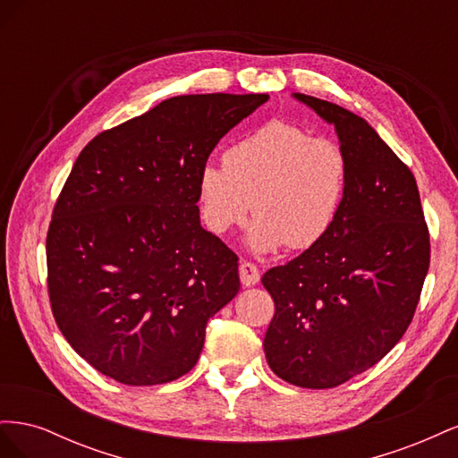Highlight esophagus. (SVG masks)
<instances>
[{
  "label": "esophagus",
  "instance_id": "obj_1",
  "mask_svg": "<svg viewBox=\"0 0 458 458\" xmlns=\"http://www.w3.org/2000/svg\"><path fill=\"white\" fill-rule=\"evenodd\" d=\"M239 275H241V283L244 286H254L259 281V271L250 261H242L239 266Z\"/></svg>",
  "mask_w": 458,
  "mask_h": 458
}]
</instances>
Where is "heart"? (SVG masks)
I'll return each instance as SVG.
<instances>
[{
  "label": "heart",
  "mask_w": 458,
  "mask_h": 458,
  "mask_svg": "<svg viewBox=\"0 0 458 458\" xmlns=\"http://www.w3.org/2000/svg\"><path fill=\"white\" fill-rule=\"evenodd\" d=\"M208 160L197 175L200 219L224 234L258 214L248 229L254 252L288 244L303 250L323 241L342 214L350 158L330 137H315L286 120H269Z\"/></svg>",
  "instance_id": "1"
}]
</instances>
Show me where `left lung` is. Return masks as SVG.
I'll list each match as a JSON object with an SVG mask.
<instances>
[{"instance_id": "left-lung-1", "label": "left lung", "mask_w": 458, "mask_h": 458, "mask_svg": "<svg viewBox=\"0 0 458 458\" xmlns=\"http://www.w3.org/2000/svg\"><path fill=\"white\" fill-rule=\"evenodd\" d=\"M294 97L335 123L350 187L323 241L263 273L275 301L263 352L284 382L325 390L377 365L405 335L429 267V233L412 172L380 135L335 103Z\"/></svg>"}]
</instances>
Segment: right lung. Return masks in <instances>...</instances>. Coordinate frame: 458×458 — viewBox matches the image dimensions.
Segmentation results:
<instances>
[{
    "label": "right lung",
    "instance_id": "right-lung-1",
    "mask_svg": "<svg viewBox=\"0 0 458 458\" xmlns=\"http://www.w3.org/2000/svg\"><path fill=\"white\" fill-rule=\"evenodd\" d=\"M269 99H165L84 147L53 208L47 288L74 352L128 386L197 365L208 318L237 296L239 258L202 229L197 175L221 137Z\"/></svg>",
    "mask_w": 458,
    "mask_h": 458
}]
</instances>
